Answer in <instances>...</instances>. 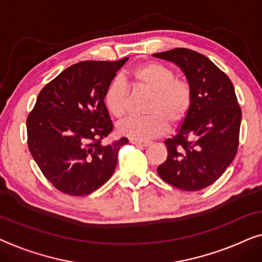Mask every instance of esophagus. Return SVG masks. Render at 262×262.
I'll use <instances>...</instances> for the list:
<instances>
[{
    "label": "esophagus",
    "instance_id": "1",
    "mask_svg": "<svg viewBox=\"0 0 262 262\" xmlns=\"http://www.w3.org/2000/svg\"><path fill=\"white\" fill-rule=\"evenodd\" d=\"M130 142L133 145H138V146H149L152 144L151 141H140V140H134V139H130Z\"/></svg>",
    "mask_w": 262,
    "mask_h": 262
}]
</instances>
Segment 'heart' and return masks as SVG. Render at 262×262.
I'll return each mask as SVG.
<instances>
[{
  "instance_id": "obj_1",
  "label": "heart",
  "mask_w": 262,
  "mask_h": 262,
  "mask_svg": "<svg viewBox=\"0 0 262 262\" xmlns=\"http://www.w3.org/2000/svg\"><path fill=\"white\" fill-rule=\"evenodd\" d=\"M124 78L134 86L148 91L145 116L128 118L120 125L122 135L134 140H147L159 137L167 124L175 127L186 120L193 105V86L189 80L175 76L167 66L156 61L142 62L125 73ZM127 83L114 80L104 93V104L111 116L122 120L128 114Z\"/></svg>"
}]
</instances>
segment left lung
<instances>
[{"label":"left lung","instance_id":"1","mask_svg":"<svg viewBox=\"0 0 262 262\" xmlns=\"http://www.w3.org/2000/svg\"><path fill=\"white\" fill-rule=\"evenodd\" d=\"M175 62L193 86V105L177 134L165 141L167 158L157 172L183 190H201L221 177L235 158L242 110L231 80L206 56L186 48L158 52Z\"/></svg>","mask_w":262,"mask_h":262}]
</instances>
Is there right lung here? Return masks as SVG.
Listing matches in <instances>:
<instances>
[{
	"label": "right lung",
	"instance_id": "obj_1",
	"mask_svg": "<svg viewBox=\"0 0 262 262\" xmlns=\"http://www.w3.org/2000/svg\"><path fill=\"white\" fill-rule=\"evenodd\" d=\"M128 57L82 61L48 82L26 120L27 146L49 182L83 196L110 179L127 138L103 145L114 129L104 93Z\"/></svg>",
	"mask_w": 262,
	"mask_h": 262
}]
</instances>
